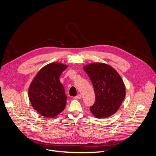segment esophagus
<instances>
[{
	"label": "esophagus",
	"instance_id": "1",
	"mask_svg": "<svg viewBox=\"0 0 156 156\" xmlns=\"http://www.w3.org/2000/svg\"><path fill=\"white\" fill-rule=\"evenodd\" d=\"M81 94H78L77 96L74 97L75 100H79V99H81Z\"/></svg>",
	"mask_w": 156,
	"mask_h": 156
}]
</instances>
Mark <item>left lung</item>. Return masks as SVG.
Listing matches in <instances>:
<instances>
[{
	"label": "left lung",
	"mask_w": 156,
	"mask_h": 156,
	"mask_svg": "<svg viewBox=\"0 0 156 156\" xmlns=\"http://www.w3.org/2000/svg\"><path fill=\"white\" fill-rule=\"evenodd\" d=\"M83 69L95 92V103L90 107L92 115L98 119L114 115L126 96V87L120 75L111 66L103 63L89 64Z\"/></svg>",
	"instance_id": "1"
}]
</instances>
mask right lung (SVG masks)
Instances as JSON below:
<instances>
[{
  "instance_id": "add662e5",
  "label": "right lung",
  "mask_w": 156,
  "mask_h": 156,
  "mask_svg": "<svg viewBox=\"0 0 156 156\" xmlns=\"http://www.w3.org/2000/svg\"><path fill=\"white\" fill-rule=\"evenodd\" d=\"M68 66L53 62L42 68L32 80L29 98L33 108L47 118H54L66 105L67 96L59 77Z\"/></svg>"
}]
</instances>
